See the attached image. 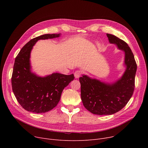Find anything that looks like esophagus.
Returning <instances> with one entry per match:
<instances>
[{"label": "esophagus", "instance_id": "esophagus-1", "mask_svg": "<svg viewBox=\"0 0 148 148\" xmlns=\"http://www.w3.org/2000/svg\"><path fill=\"white\" fill-rule=\"evenodd\" d=\"M82 72L80 70H77L76 71H75L74 73V76L75 78H78L80 77V75H81Z\"/></svg>", "mask_w": 148, "mask_h": 148}]
</instances>
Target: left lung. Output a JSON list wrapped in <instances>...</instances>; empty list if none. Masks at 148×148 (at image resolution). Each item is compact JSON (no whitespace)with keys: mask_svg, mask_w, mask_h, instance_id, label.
Here are the masks:
<instances>
[{"mask_svg":"<svg viewBox=\"0 0 148 148\" xmlns=\"http://www.w3.org/2000/svg\"><path fill=\"white\" fill-rule=\"evenodd\" d=\"M110 43L125 51L126 69L122 77L114 84H106L83 75L79 78L81 97L88 111L96 115H112L121 110L133 95L137 64L128 44L116 36L107 34Z\"/></svg>","mask_w":148,"mask_h":148,"instance_id":"left-lung-1","label":"left lung"}]
</instances>
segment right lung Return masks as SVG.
I'll return each instance as SVG.
<instances>
[{"label": "right lung", "instance_id": "add662e5", "mask_svg": "<svg viewBox=\"0 0 148 148\" xmlns=\"http://www.w3.org/2000/svg\"><path fill=\"white\" fill-rule=\"evenodd\" d=\"M59 36L60 34H47L32 39L15 58L12 76V90L18 102L27 111L45 113L53 109L60 101L62 90L74 79L73 74L53 73L40 77L30 71V52L36 42Z\"/></svg>", "mask_w": 148, "mask_h": 148}]
</instances>
